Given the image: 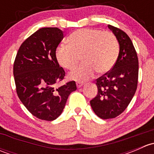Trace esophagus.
I'll list each match as a JSON object with an SVG mask.
<instances>
[{"label": "esophagus", "mask_w": 154, "mask_h": 154, "mask_svg": "<svg viewBox=\"0 0 154 154\" xmlns=\"http://www.w3.org/2000/svg\"><path fill=\"white\" fill-rule=\"evenodd\" d=\"M83 84H84V83L81 81H77V83H76V85H77V88H80V87L83 86Z\"/></svg>", "instance_id": "34e87169"}]
</instances>
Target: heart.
Listing matches in <instances>:
<instances>
[{
  "label": "heart",
  "mask_w": 154,
  "mask_h": 154,
  "mask_svg": "<svg viewBox=\"0 0 154 154\" xmlns=\"http://www.w3.org/2000/svg\"><path fill=\"white\" fill-rule=\"evenodd\" d=\"M119 54V42L112 32L91 28L74 31L68 45H60L56 50L59 64L66 69H74L81 57L84 63L69 74L70 78L78 81L88 80L96 71L100 74L109 71Z\"/></svg>",
  "instance_id": "1"
}]
</instances>
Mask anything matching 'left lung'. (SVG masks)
I'll use <instances>...</instances> for the list:
<instances>
[{
  "label": "left lung",
  "mask_w": 154,
  "mask_h": 154,
  "mask_svg": "<svg viewBox=\"0 0 154 154\" xmlns=\"http://www.w3.org/2000/svg\"><path fill=\"white\" fill-rule=\"evenodd\" d=\"M119 43V57L110 71L96 80L97 94L91 100L93 111L102 119H114L128 106L136 93L139 60L133 42L121 29L109 25Z\"/></svg>",
  "instance_id": "1"
}]
</instances>
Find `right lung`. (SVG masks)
<instances>
[{
    "label": "right lung",
    "instance_id": "1",
    "mask_svg": "<svg viewBox=\"0 0 154 154\" xmlns=\"http://www.w3.org/2000/svg\"><path fill=\"white\" fill-rule=\"evenodd\" d=\"M63 31L43 27L21 44L13 66L16 92L24 106L41 120L54 121L63 112L67 99L77 89L75 81L58 87L66 72L56 57Z\"/></svg>",
    "mask_w": 154,
    "mask_h": 154
}]
</instances>
